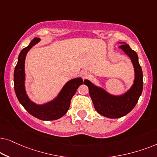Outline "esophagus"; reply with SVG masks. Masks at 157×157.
<instances>
[{
	"mask_svg": "<svg viewBox=\"0 0 157 157\" xmlns=\"http://www.w3.org/2000/svg\"><path fill=\"white\" fill-rule=\"evenodd\" d=\"M80 75H81V77H82V78L83 79V80H85V79L89 78V77H90V74L87 72V71H82V72H81Z\"/></svg>",
	"mask_w": 157,
	"mask_h": 157,
	"instance_id": "34e87169",
	"label": "esophagus"
}]
</instances>
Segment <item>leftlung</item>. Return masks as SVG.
<instances>
[{
    "mask_svg": "<svg viewBox=\"0 0 157 157\" xmlns=\"http://www.w3.org/2000/svg\"><path fill=\"white\" fill-rule=\"evenodd\" d=\"M119 44H123L119 48L128 56L134 68L135 78L131 88L122 95H114L102 87L96 86L88 80L84 81V84L88 87L90 96L96 111L109 118H121L131 111L143 90V72L136 52L131 49L126 43Z\"/></svg>",
    "mask_w": 157,
    "mask_h": 157,
    "instance_id": "left-lung-1",
    "label": "left lung"
}]
</instances>
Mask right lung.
Returning <instances> with one entry per match:
<instances>
[{"instance_id": "obj_1", "label": "right lung", "mask_w": 157, "mask_h": 157, "mask_svg": "<svg viewBox=\"0 0 157 157\" xmlns=\"http://www.w3.org/2000/svg\"><path fill=\"white\" fill-rule=\"evenodd\" d=\"M39 41L40 39L36 37L31 41L28 47L24 48L20 52L13 74L14 90L20 103L35 118L42 121L57 120L68 111L72 98L79 86L82 85L83 81L81 77L69 80L57 97L48 103L39 105L31 101L27 95L25 88V59L28 52Z\"/></svg>"}]
</instances>
